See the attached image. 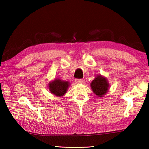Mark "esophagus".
Segmentation results:
<instances>
[{
    "label": "esophagus",
    "mask_w": 149,
    "mask_h": 149,
    "mask_svg": "<svg viewBox=\"0 0 149 149\" xmlns=\"http://www.w3.org/2000/svg\"><path fill=\"white\" fill-rule=\"evenodd\" d=\"M83 81H84L83 79H75V82H76L77 83H82Z\"/></svg>",
    "instance_id": "1"
}]
</instances>
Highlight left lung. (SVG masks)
Instances as JSON below:
<instances>
[{
    "instance_id": "1",
    "label": "left lung",
    "mask_w": 149,
    "mask_h": 149,
    "mask_svg": "<svg viewBox=\"0 0 149 149\" xmlns=\"http://www.w3.org/2000/svg\"><path fill=\"white\" fill-rule=\"evenodd\" d=\"M93 93L99 97H103L109 90V84L106 78L99 75L90 84Z\"/></svg>"
}]
</instances>
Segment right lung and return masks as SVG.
<instances>
[{"label": "right lung", "instance_id": "obj_1", "mask_svg": "<svg viewBox=\"0 0 149 149\" xmlns=\"http://www.w3.org/2000/svg\"><path fill=\"white\" fill-rule=\"evenodd\" d=\"M70 86L68 81H64L59 79H55L54 80L49 83V89L50 93L57 97H62L64 95Z\"/></svg>", "mask_w": 149, "mask_h": 149}]
</instances>
